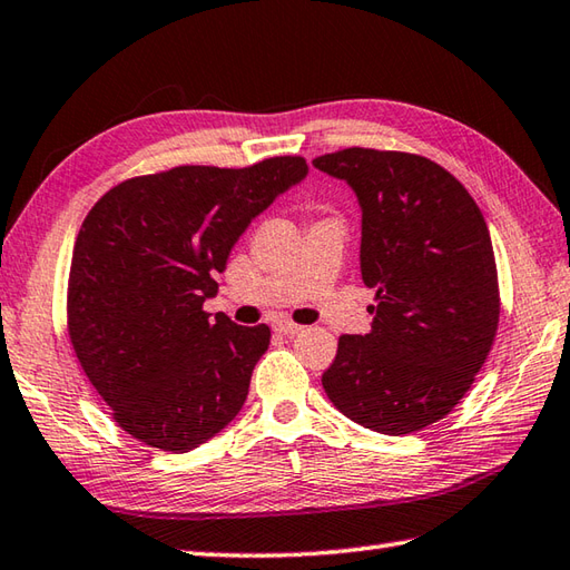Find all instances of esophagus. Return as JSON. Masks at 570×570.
I'll return each instance as SVG.
<instances>
[{
    "label": "esophagus",
    "instance_id": "34e87169",
    "mask_svg": "<svg viewBox=\"0 0 570 570\" xmlns=\"http://www.w3.org/2000/svg\"><path fill=\"white\" fill-rule=\"evenodd\" d=\"M274 331L284 333V336H296V333H301L304 328H301L298 323H292V321H276L274 323Z\"/></svg>",
    "mask_w": 570,
    "mask_h": 570
}]
</instances>
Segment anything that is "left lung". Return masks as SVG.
I'll return each mask as SVG.
<instances>
[{
	"mask_svg": "<svg viewBox=\"0 0 570 570\" xmlns=\"http://www.w3.org/2000/svg\"><path fill=\"white\" fill-rule=\"evenodd\" d=\"M314 167L361 205L365 336H341L321 383L358 425L410 434L442 420L484 365L499 326L492 237L472 195L422 155L348 148Z\"/></svg>",
	"mask_w": 570,
	"mask_h": 570,
	"instance_id": "8db88e82",
	"label": "left lung"
}]
</instances>
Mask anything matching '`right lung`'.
<instances>
[{
  "mask_svg": "<svg viewBox=\"0 0 570 570\" xmlns=\"http://www.w3.org/2000/svg\"><path fill=\"white\" fill-rule=\"evenodd\" d=\"M308 175L296 155L242 170L183 165L132 177L83 219L69 274L76 358L114 420L165 452H187L239 415L269 326L209 318L234 244Z\"/></svg>",
  "mask_w": 570,
  "mask_h": 570,
  "instance_id": "1",
  "label": "right lung"
}]
</instances>
